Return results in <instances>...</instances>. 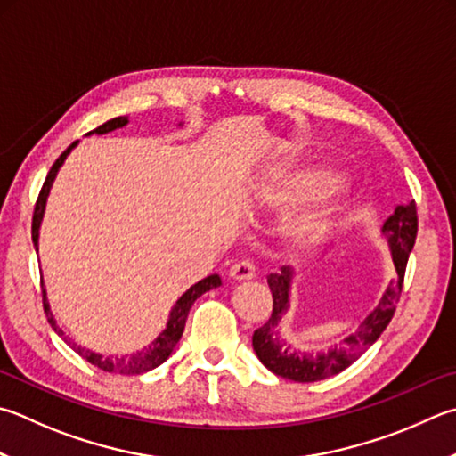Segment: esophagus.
<instances>
[{"label":"esophagus","instance_id":"1","mask_svg":"<svg viewBox=\"0 0 456 456\" xmlns=\"http://www.w3.org/2000/svg\"><path fill=\"white\" fill-rule=\"evenodd\" d=\"M229 277L235 281H247L255 277V265L249 259H241L231 265L229 269Z\"/></svg>","mask_w":456,"mask_h":456}]
</instances>
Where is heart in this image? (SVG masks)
<instances>
[{
	"label": "heart",
	"mask_w": 456,
	"mask_h": 456,
	"mask_svg": "<svg viewBox=\"0 0 456 456\" xmlns=\"http://www.w3.org/2000/svg\"><path fill=\"white\" fill-rule=\"evenodd\" d=\"M335 171L322 163L303 165V167L291 169L281 177L279 183L273 187V201L277 205H297L305 200L319 195L335 181ZM333 205L321 203L314 209L301 215L291 227V241L299 249L319 245L329 235L333 227Z\"/></svg>",
	"instance_id": "obj_1"
}]
</instances>
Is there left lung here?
<instances>
[{"mask_svg": "<svg viewBox=\"0 0 456 456\" xmlns=\"http://www.w3.org/2000/svg\"><path fill=\"white\" fill-rule=\"evenodd\" d=\"M419 219L417 205L409 201L404 205H396L395 213L385 221L383 233L388 239L393 251V263L396 269V279L387 289L383 301L362 321V325L354 335H349L341 345L330 346L325 353H301L285 345L279 337V322L289 309V289H291L293 273L289 267H281V273H271L267 283L273 295V311L269 321L253 333V349L256 357L277 377H283L295 383H313L337 375L353 365L369 346L377 341L380 333L391 322L396 301L403 291L404 271L407 261L417 239Z\"/></svg>", "mask_w": 456, "mask_h": 456, "instance_id": "obj_1", "label": "left lung"}]
</instances>
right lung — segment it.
Listing matches in <instances>:
<instances>
[{"mask_svg":"<svg viewBox=\"0 0 456 456\" xmlns=\"http://www.w3.org/2000/svg\"><path fill=\"white\" fill-rule=\"evenodd\" d=\"M127 126V118H115L105 121L103 126L95 127L94 131H89L87 135L91 134H97V135H103V134H110V131L118 129ZM77 145V142H73L65 151L57 157L55 163L52 165V169H49L47 177L44 181V187H41V191L37 195V201L36 207H33V221H31V239H33V245L37 247V237H39V223L41 217H44V209H45V200L49 195V187H52L53 179L57 175V169L61 167V163L65 161V157L69 155V151L73 147ZM221 285V279L219 275H209L205 277L200 283H195L189 291H185L183 295L179 297L177 303L173 305V309L169 313V321H167V327H165L163 333L155 338V341L147 346V349L139 351L135 354H131V357H103V354H97L89 349H84V346H79L77 343H73L69 337H65L63 330L55 325V319L53 314L49 313V303L45 299V289L41 293H44V311L47 314V321L52 322V327L57 335H60L65 343H68L73 351H76L79 357H84L91 365L102 369L105 372H115V375H142V372H147L155 369L157 365H161V362L169 357L175 349V345L179 343L181 335H183V329H185V321H187V314L189 309H191V305L200 299V297L207 291H211V289L219 287Z\"/></svg>","mask_w":456,"mask_h":456,"instance_id":"1","label":"right lung"}]
</instances>
